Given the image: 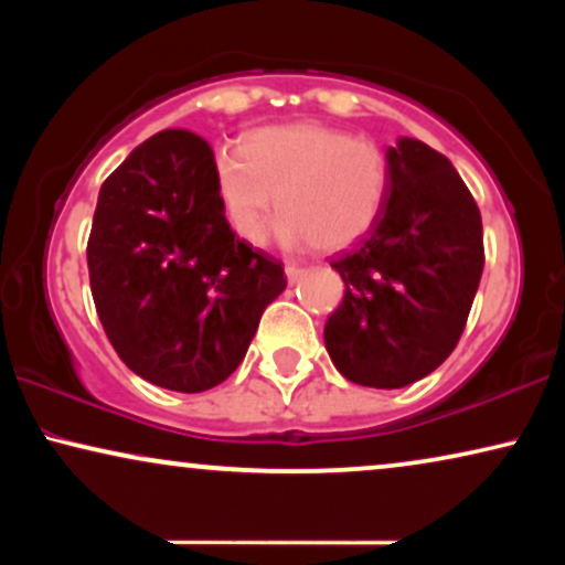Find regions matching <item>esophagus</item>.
I'll list each match as a JSON object with an SVG mask.
<instances>
[{
	"instance_id": "1",
	"label": "esophagus",
	"mask_w": 565,
	"mask_h": 565,
	"mask_svg": "<svg viewBox=\"0 0 565 565\" xmlns=\"http://www.w3.org/2000/svg\"><path fill=\"white\" fill-rule=\"evenodd\" d=\"M285 273H288V280L290 282H298L300 277L306 275V267L303 265H296V262H288V265H285Z\"/></svg>"
}]
</instances>
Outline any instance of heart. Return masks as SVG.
Masks as SVG:
<instances>
[{
  "mask_svg": "<svg viewBox=\"0 0 565 565\" xmlns=\"http://www.w3.org/2000/svg\"><path fill=\"white\" fill-rule=\"evenodd\" d=\"M213 180L228 226L259 242L275 203V238L290 249L360 242L388 195V161L375 143L323 122L259 128L246 146L215 151Z\"/></svg>",
  "mask_w": 565,
  "mask_h": 565,
  "instance_id": "b5f03b06",
  "label": "heart"
}]
</instances>
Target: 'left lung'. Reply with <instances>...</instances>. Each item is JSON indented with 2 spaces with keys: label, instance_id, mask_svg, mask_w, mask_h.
Listing matches in <instances>:
<instances>
[{
  "label": "left lung",
  "instance_id": "1",
  "mask_svg": "<svg viewBox=\"0 0 565 565\" xmlns=\"http://www.w3.org/2000/svg\"><path fill=\"white\" fill-rule=\"evenodd\" d=\"M388 195L375 226L331 259L344 298L323 327L347 381L404 388L458 344L483 273V226L450 159L416 138L385 151Z\"/></svg>",
  "mask_w": 565,
  "mask_h": 565
}]
</instances>
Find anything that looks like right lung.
I'll use <instances>...</instances> for the list:
<instances>
[{"instance_id": "add662e5", "label": "right lung", "mask_w": 565, "mask_h": 565, "mask_svg": "<svg viewBox=\"0 0 565 565\" xmlns=\"http://www.w3.org/2000/svg\"><path fill=\"white\" fill-rule=\"evenodd\" d=\"M213 161L192 130L151 136L103 182L87 242L92 298L118 358L180 393L226 381L288 285L280 259L231 231Z\"/></svg>"}]
</instances>
